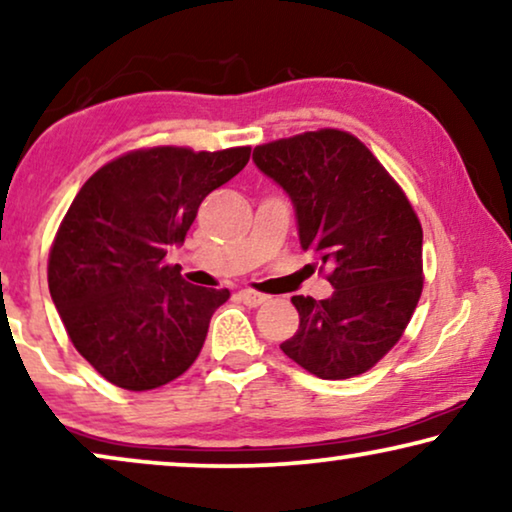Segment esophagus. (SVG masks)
Here are the masks:
<instances>
[{
  "instance_id": "esophagus-1",
  "label": "esophagus",
  "mask_w": 512,
  "mask_h": 512,
  "mask_svg": "<svg viewBox=\"0 0 512 512\" xmlns=\"http://www.w3.org/2000/svg\"><path fill=\"white\" fill-rule=\"evenodd\" d=\"M240 300H242L244 305H249V307H258V305H263L265 300H268V296H265V293L251 291V289H242L240 291Z\"/></svg>"
}]
</instances>
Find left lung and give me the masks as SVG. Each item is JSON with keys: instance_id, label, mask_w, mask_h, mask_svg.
Wrapping results in <instances>:
<instances>
[{"instance_id": "left-lung-1", "label": "left lung", "mask_w": 512, "mask_h": 512, "mask_svg": "<svg viewBox=\"0 0 512 512\" xmlns=\"http://www.w3.org/2000/svg\"><path fill=\"white\" fill-rule=\"evenodd\" d=\"M254 163L289 195L300 247L333 268L331 296L291 298L300 326L279 347L321 380L366 373L396 345L422 296L417 214L349 132L277 139L256 146Z\"/></svg>"}]
</instances>
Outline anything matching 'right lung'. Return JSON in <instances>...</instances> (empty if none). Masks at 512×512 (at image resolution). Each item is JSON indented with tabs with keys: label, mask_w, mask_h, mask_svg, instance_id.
Listing matches in <instances>:
<instances>
[{
	"label": "right lung",
	"mask_w": 512,
	"mask_h": 512,
	"mask_svg": "<svg viewBox=\"0 0 512 512\" xmlns=\"http://www.w3.org/2000/svg\"><path fill=\"white\" fill-rule=\"evenodd\" d=\"M249 153L132 151L76 193L48 258V289L69 340L104 380L156 389L198 359L209 319L230 293L184 282L165 256L184 244L200 202L242 172Z\"/></svg>",
	"instance_id": "obj_1"
}]
</instances>
